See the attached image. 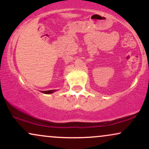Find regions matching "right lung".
Instances as JSON below:
<instances>
[{
  "instance_id": "obj_1",
  "label": "right lung",
  "mask_w": 149,
  "mask_h": 149,
  "mask_svg": "<svg viewBox=\"0 0 149 149\" xmlns=\"http://www.w3.org/2000/svg\"><path fill=\"white\" fill-rule=\"evenodd\" d=\"M55 91H56L55 90H47V91H42V92L44 94H51V93H53V92Z\"/></svg>"
}]
</instances>
